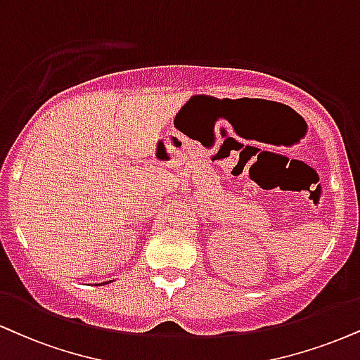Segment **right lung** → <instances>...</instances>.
I'll list each match as a JSON object with an SVG mask.
<instances>
[{
    "label": "right lung",
    "mask_w": 360,
    "mask_h": 360,
    "mask_svg": "<svg viewBox=\"0 0 360 360\" xmlns=\"http://www.w3.org/2000/svg\"><path fill=\"white\" fill-rule=\"evenodd\" d=\"M110 281H114V280H110ZM110 281H103V283H97V285H107V283H110Z\"/></svg>",
    "instance_id": "obj_1"
}]
</instances>
